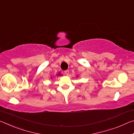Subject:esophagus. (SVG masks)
I'll return each instance as SVG.
<instances>
[{
  "instance_id": "esophagus-1",
  "label": "esophagus",
  "mask_w": 134,
  "mask_h": 134,
  "mask_svg": "<svg viewBox=\"0 0 134 134\" xmlns=\"http://www.w3.org/2000/svg\"><path fill=\"white\" fill-rule=\"evenodd\" d=\"M64 72H65V74H66V75H67V76L69 74V70H65V71H64Z\"/></svg>"
}]
</instances>
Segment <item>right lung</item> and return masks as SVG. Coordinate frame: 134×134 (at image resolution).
Segmentation results:
<instances>
[{"instance_id": "right-lung-1", "label": "right lung", "mask_w": 134, "mask_h": 134, "mask_svg": "<svg viewBox=\"0 0 134 134\" xmlns=\"http://www.w3.org/2000/svg\"><path fill=\"white\" fill-rule=\"evenodd\" d=\"M57 76H62V74H61V73H60V72H58V73L57 74ZM51 79H53V77H51Z\"/></svg>"}]
</instances>
